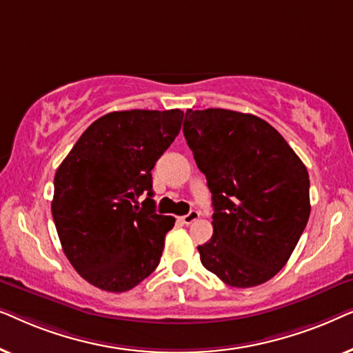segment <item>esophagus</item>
Returning <instances> with one entry per match:
<instances>
[{
	"label": "esophagus",
	"mask_w": 353,
	"mask_h": 353,
	"mask_svg": "<svg viewBox=\"0 0 353 353\" xmlns=\"http://www.w3.org/2000/svg\"><path fill=\"white\" fill-rule=\"evenodd\" d=\"M199 212H197V210H191L190 212V214H186V215H183L181 216V223H185V225H191L192 223V221H196L197 219H199Z\"/></svg>",
	"instance_id": "1"
}]
</instances>
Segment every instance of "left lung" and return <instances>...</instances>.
Instances as JSON below:
<instances>
[{"label":"left lung","mask_w":353,"mask_h":353,"mask_svg":"<svg viewBox=\"0 0 353 353\" xmlns=\"http://www.w3.org/2000/svg\"><path fill=\"white\" fill-rule=\"evenodd\" d=\"M186 143L212 192L214 234L201 262L233 288L272 279L291 257L310 216V180L272 125L228 109H188Z\"/></svg>","instance_id":"obj_1"}]
</instances>
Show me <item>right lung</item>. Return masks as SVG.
Instances as JSON below:
<instances>
[{"label": "right lung", "instance_id": "right-lung-1", "mask_svg": "<svg viewBox=\"0 0 353 353\" xmlns=\"http://www.w3.org/2000/svg\"><path fill=\"white\" fill-rule=\"evenodd\" d=\"M183 115L105 114L57 168L51 212L62 249L77 273L103 291H130L161 262L175 219L156 214L151 170L180 133ZM143 192L148 197L138 206Z\"/></svg>", "mask_w": 353, "mask_h": 353}]
</instances>
